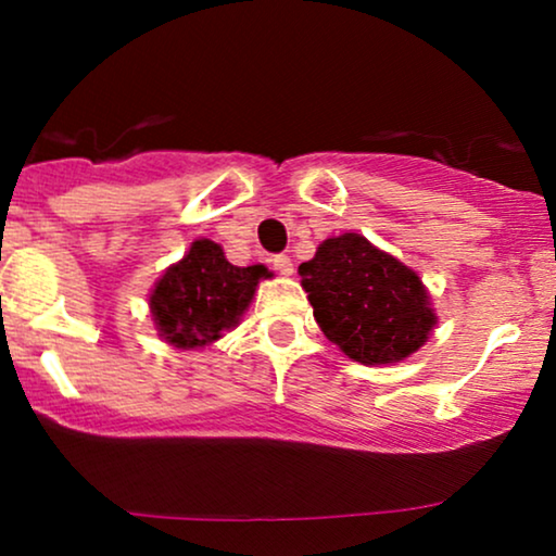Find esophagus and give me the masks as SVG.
I'll return each mask as SVG.
<instances>
[{
    "instance_id": "esophagus-1",
    "label": "esophagus",
    "mask_w": 556,
    "mask_h": 556,
    "mask_svg": "<svg viewBox=\"0 0 556 556\" xmlns=\"http://www.w3.org/2000/svg\"><path fill=\"white\" fill-rule=\"evenodd\" d=\"M273 267L280 273V276H293V263L289 255H276L273 257Z\"/></svg>"
}]
</instances>
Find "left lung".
Here are the masks:
<instances>
[{
    "instance_id": "1",
    "label": "left lung",
    "mask_w": 556,
    "mask_h": 556,
    "mask_svg": "<svg viewBox=\"0 0 556 556\" xmlns=\"http://www.w3.org/2000/svg\"><path fill=\"white\" fill-rule=\"evenodd\" d=\"M299 276L321 332L363 366L404 361L438 321L420 276L353 231L325 239Z\"/></svg>"
}]
</instances>
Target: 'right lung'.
<instances>
[{"instance_id": "obj_1", "label": "right lung", "mask_w": 556, "mask_h": 556, "mask_svg": "<svg viewBox=\"0 0 556 556\" xmlns=\"http://www.w3.org/2000/svg\"><path fill=\"white\" fill-rule=\"evenodd\" d=\"M263 278H270L265 265L237 267L224 257L222 244L195 239L188 255L164 270L149 296L156 332L182 351L211 345L239 325Z\"/></svg>"}]
</instances>
